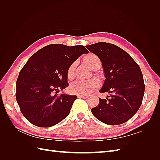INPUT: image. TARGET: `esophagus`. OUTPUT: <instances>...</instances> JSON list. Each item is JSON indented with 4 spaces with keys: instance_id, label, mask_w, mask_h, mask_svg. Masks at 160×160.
I'll use <instances>...</instances> for the list:
<instances>
[{
    "instance_id": "34e87169",
    "label": "esophagus",
    "mask_w": 160,
    "mask_h": 160,
    "mask_svg": "<svg viewBox=\"0 0 160 160\" xmlns=\"http://www.w3.org/2000/svg\"><path fill=\"white\" fill-rule=\"evenodd\" d=\"M77 98H83V99H87L88 98V96L85 95H77Z\"/></svg>"
}]
</instances>
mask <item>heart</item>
<instances>
[{"mask_svg":"<svg viewBox=\"0 0 160 160\" xmlns=\"http://www.w3.org/2000/svg\"><path fill=\"white\" fill-rule=\"evenodd\" d=\"M84 61L91 69L96 70L101 67V62L98 56L90 53L84 57ZM76 62L71 64L67 69V78L72 79L75 76V69L76 67ZM99 83L95 79H90L89 80L77 79L71 84L70 89L72 93L77 95H88L92 91L98 88Z\"/></svg>","mask_w":160,"mask_h":160,"instance_id":"heart-1","label":"heart"}]
</instances>
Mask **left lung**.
Wrapping results in <instances>:
<instances>
[{"mask_svg": "<svg viewBox=\"0 0 160 160\" xmlns=\"http://www.w3.org/2000/svg\"><path fill=\"white\" fill-rule=\"evenodd\" d=\"M102 62L105 80L100 93H109L106 99L91 109L101 122L117 125L127 122L142 103L145 85L139 66L127 52L117 45L99 42L86 46Z\"/></svg>", "mask_w": 160, "mask_h": 160, "instance_id": "obj_1", "label": "left lung"}]
</instances>
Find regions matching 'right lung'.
<instances>
[{
	"label": "right lung",
	"mask_w": 160,
	"mask_h": 160,
	"mask_svg": "<svg viewBox=\"0 0 160 160\" xmlns=\"http://www.w3.org/2000/svg\"><path fill=\"white\" fill-rule=\"evenodd\" d=\"M88 50L83 45L51 44L33 54L17 80L16 99L22 114L39 128L53 126L67 117L76 95H58L69 86L67 69Z\"/></svg>",
	"instance_id": "right-lung-1"
}]
</instances>
